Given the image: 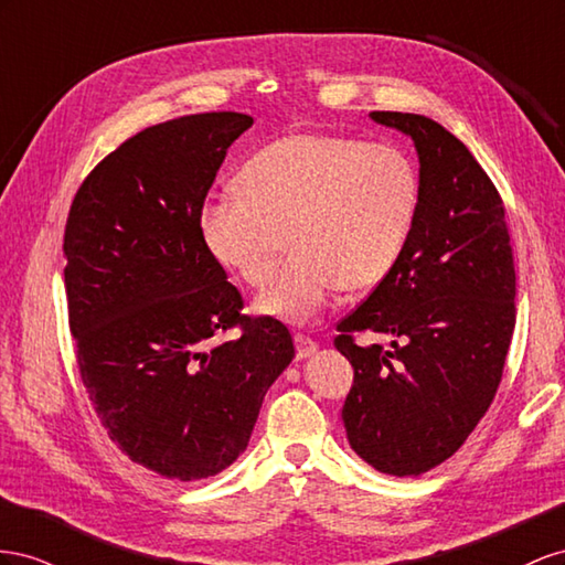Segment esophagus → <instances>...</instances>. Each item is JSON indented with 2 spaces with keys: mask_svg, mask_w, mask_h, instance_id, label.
<instances>
[{
  "mask_svg": "<svg viewBox=\"0 0 565 565\" xmlns=\"http://www.w3.org/2000/svg\"><path fill=\"white\" fill-rule=\"evenodd\" d=\"M294 343H296V358L298 360H305V358H310V354H315L317 352V341H312L310 335H305V333H296L294 335Z\"/></svg>",
  "mask_w": 565,
  "mask_h": 565,
  "instance_id": "obj_1",
  "label": "esophagus"
}]
</instances>
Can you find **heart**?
Segmentation results:
<instances>
[{"label": "heart", "instance_id": "heart-1", "mask_svg": "<svg viewBox=\"0 0 565 565\" xmlns=\"http://www.w3.org/2000/svg\"><path fill=\"white\" fill-rule=\"evenodd\" d=\"M418 201V170L393 143L296 132L248 160L238 191L203 207L201 232L217 260L255 288L288 235L295 257L269 280L257 310L310 321L341 288L366 294L391 277Z\"/></svg>", "mask_w": 565, "mask_h": 565}]
</instances>
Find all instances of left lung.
Masks as SVG:
<instances>
[{"label": "left lung", "mask_w": 565, "mask_h": 565, "mask_svg": "<svg viewBox=\"0 0 565 565\" xmlns=\"http://www.w3.org/2000/svg\"><path fill=\"white\" fill-rule=\"evenodd\" d=\"M416 143L422 201L391 277L338 324L352 364L343 405L350 447L376 471L422 476L490 409L515 327V269L504 201L473 153L426 116L374 110ZM354 332L392 348L360 347Z\"/></svg>", "instance_id": "8db88e82"}]
</instances>
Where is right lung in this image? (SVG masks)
<instances>
[{
  "instance_id": "obj_1",
  "label": "right lung",
  "mask_w": 565,
  "mask_h": 565,
  "mask_svg": "<svg viewBox=\"0 0 565 565\" xmlns=\"http://www.w3.org/2000/svg\"><path fill=\"white\" fill-rule=\"evenodd\" d=\"M250 125L213 110L137 132L85 177L63 232L79 381L108 438L170 480L234 463L296 354L281 321L241 315L201 232L207 191Z\"/></svg>"
}]
</instances>
